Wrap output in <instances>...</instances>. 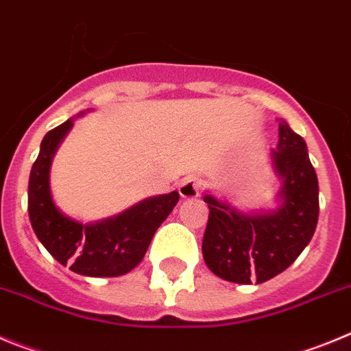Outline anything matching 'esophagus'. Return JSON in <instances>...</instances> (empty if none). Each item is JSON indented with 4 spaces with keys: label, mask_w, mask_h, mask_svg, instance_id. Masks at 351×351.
I'll use <instances>...</instances> for the list:
<instances>
[{
    "label": "esophagus",
    "mask_w": 351,
    "mask_h": 351,
    "mask_svg": "<svg viewBox=\"0 0 351 351\" xmlns=\"http://www.w3.org/2000/svg\"><path fill=\"white\" fill-rule=\"evenodd\" d=\"M199 189H201L199 180L195 178V176H187V178L182 180V183H180L178 192L183 199H192V197H197Z\"/></svg>",
    "instance_id": "esophagus-1"
}]
</instances>
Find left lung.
<instances>
[{
  "label": "left lung",
  "instance_id": "8db88e82",
  "mask_svg": "<svg viewBox=\"0 0 351 351\" xmlns=\"http://www.w3.org/2000/svg\"><path fill=\"white\" fill-rule=\"evenodd\" d=\"M278 131V147L271 152L282 182L276 210L243 213L204 194L210 215L203 257L211 273L227 282H267L301 255L317 229L318 180L306 141L285 121H280Z\"/></svg>",
  "mask_w": 351,
  "mask_h": 351
}]
</instances>
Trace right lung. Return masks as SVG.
<instances>
[{"mask_svg": "<svg viewBox=\"0 0 351 351\" xmlns=\"http://www.w3.org/2000/svg\"><path fill=\"white\" fill-rule=\"evenodd\" d=\"M82 115V113H80ZM73 119L53 128L43 138L27 187V211L34 234L62 266L82 276H121L138 266L156 230L178 203L176 191L143 199L122 213L94 223L69 219L53 204L50 164Z\"/></svg>", "mask_w": 351, "mask_h": 351, "instance_id": "obj_1", "label": "right lung"}]
</instances>
